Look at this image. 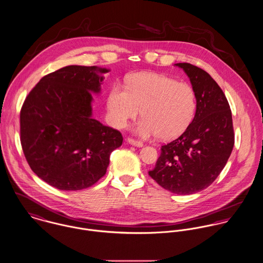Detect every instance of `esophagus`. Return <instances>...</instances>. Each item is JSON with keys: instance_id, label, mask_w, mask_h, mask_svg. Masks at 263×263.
Instances as JSON below:
<instances>
[{"instance_id": "1", "label": "esophagus", "mask_w": 263, "mask_h": 263, "mask_svg": "<svg viewBox=\"0 0 263 263\" xmlns=\"http://www.w3.org/2000/svg\"><path fill=\"white\" fill-rule=\"evenodd\" d=\"M128 142H129L131 145L137 146V147H142V146H143V142L138 141V140H135V139H133V138H128Z\"/></svg>"}]
</instances>
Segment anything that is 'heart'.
Segmentation results:
<instances>
[{
	"label": "heart",
	"instance_id": "obj_1",
	"mask_svg": "<svg viewBox=\"0 0 263 263\" xmlns=\"http://www.w3.org/2000/svg\"><path fill=\"white\" fill-rule=\"evenodd\" d=\"M107 108L117 128H125L142 109L143 119L136 133L143 137L171 140L180 136L192 124L197 111V97L186 83L163 74L142 72L133 76L126 88H111Z\"/></svg>",
	"mask_w": 263,
	"mask_h": 263
}]
</instances>
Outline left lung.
I'll use <instances>...</instances> for the list:
<instances>
[{"label": "left lung", "instance_id": "left-lung-1", "mask_svg": "<svg viewBox=\"0 0 263 263\" xmlns=\"http://www.w3.org/2000/svg\"><path fill=\"white\" fill-rule=\"evenodd\" d=\"M190 78L197 97V111L190 127L161 153L149 175L176 195H191L208 187L225 167L234 146L229 103L204 69L175 63Z\"/></svg>", "mask_w": 263, "mask_h": 263}]
</instances>
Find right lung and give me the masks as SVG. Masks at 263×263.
Returning a JSON list of instances; mask_svg holds the SVG:
<instances>
[{"label":"right lung","mask_w":263,"mask_h":263,"mask_svg":"<svg viewBox=\"0 0 263 263\" xmlns=\"http://www.w3.org/2000/svg\"><path fill=\"white\" fill-rule=\"evenodd\" d=\"M109 69L68 65L43 77L20 113V139L39 178L61 191H80L106 175L122 134L91 117V92L99 93Z\"/></svg>","instance_id":"1"}]
</instances>
